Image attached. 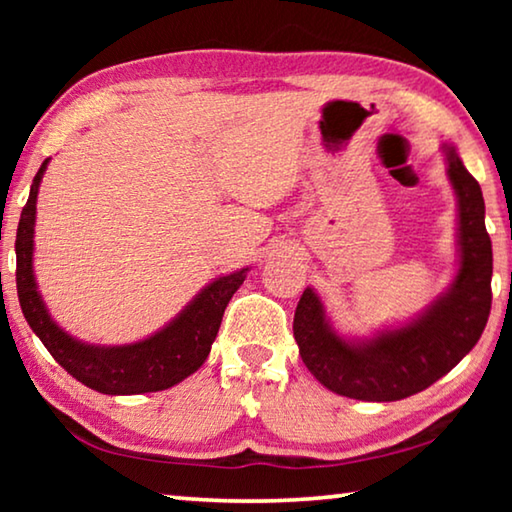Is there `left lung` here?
Returning <instances> with one entry per match:
<instances>
[{
    "instance_id": "1",
    "label": "left lung",
    "mask_w": 512,
    "mask_h": 512,
    "mask_svg": "<svg viewBox=\"0 0 512 512\" xmlns=\"http://www.w3.org/2000/svg\"><path fill=\"white\" fill-rule=\"evenodd\" d=\"M458 201V273L427 311L372 339H343L323 302L305 289L293 316L300 357L332 393L363 402H395L445 377L481 339L492 305V241L481 187L454 146H443Z\"/></svg>"
}]
</instances>
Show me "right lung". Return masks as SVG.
I'll return each mask as SVG.
<instances>
[{
	"label": "right lung",
	"mask_w": 512,
	"mask_h": 512,
	"mask_svg": "<svg viewBox=\"0 0 512 512\" xmlns=\"http://www.w3.org/2000/svg\"><path fill=\"white\" fill-rule=\"evenodd\" d=\"M47 162H42L33 178L15 239L17 298L29 327L45 343L51 357L92 391L103 395H137L180 384L205 363L221 327L223 311L244 284L248 268L216 277L169 325L151 334L149 339L131 345H90L74 339L49 316L33 275L36 201Z\"/></svg>",
	"instance_id": "obj_1"
}]
</instances>
